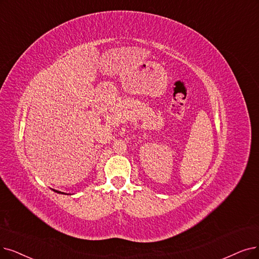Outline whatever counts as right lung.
Here are the masks:
<instances>
[{"mask_svg": "<svg viewBox=\"0 0 259 259\" xmlns=\"http://www.w3.org/2000/svg\"><path fill=\"white\" fill-rule=\"evenodd\" d=\"M56 192H57V193H63V194H65L64 192H60V191H57V190H56Z\"/></svg>", "mask_w": 259, "mask_h": 259, "instance_id": "add662e5", "label": "right lung"}]
</instances>
